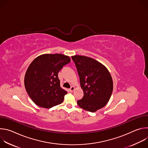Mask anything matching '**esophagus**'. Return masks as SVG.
I'll return each mask as SVG.
<instances>
[{
    "instance_id": "obj_1",
    "label": "esophagus",
    "mask_w": 148,
    "mask_h": 148,
    "mask_svg": "<svg viewBox=\"0 0 148 148\" xmlns=\"http://www.w3.org/2000/svg\"><path fill=\"white\" fill-rule=\"evenodd\" d=\"M74 90H75L74 87L72 86V87L70 88V92H73V91H74Z\"/></svg>"
}]
</instances>
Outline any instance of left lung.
I'll return each instance as SVG.
<instances>
[{
    "label": "left lung",
    "mask_w": 148,
    "mask_h": 148,
    "mask_svg": "<svg viewBox=\"0 0 148 148\" xmlns=\"http://www.w3.org/2000/svg\"><path fill=\"white\" fill-rule=\"evenodd\" d=\"M79 77L83 98L77 101L81 108L94 112L109 101L113 81L107 69L97 60L83 56L71 57Z\"/></svg>",
    "instance_id": "left-lung-1"
}]
</instances>
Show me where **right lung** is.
Returning <instances> with one entry per match:
<instances>
[{
    "mask_svg": "<svg viewBox=\"0 0 148 148\" xmlns=\"http://www.w3.org/2000/svg\"><path fill=\"white\" fill-rule=\"evenodd\" d=\"M70 61L69 56L61 54H46L31 62L25 74V86L38 106L50 108L62 102L67 92L61 88L58 73Z\"/></svg>",
    "mask_w": 148,
    "mask_h": 148,
    "instance_id": "right-lung-1",
    "label": "right lung"
}]
</instances>
